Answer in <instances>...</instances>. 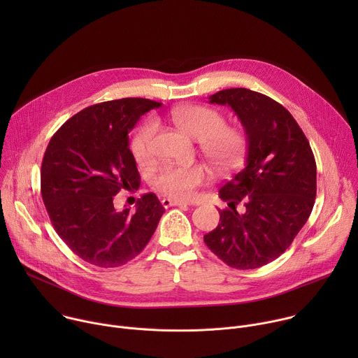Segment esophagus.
<instances>
[{
	"mask_svg": "<svg viewBox=\"0 0 358 358\" xmlns=\"http://www.w3.org/2000/svg\"><path fill=\"white\" fill-rule=\"evenodd\" d=\"M163 207L169 208V207H182V206H189V202L182 201V199H170V198H163L162 199Z\"/></svg>",
	"mask_w": 358,
	"mask_h": 358,
	"instance_id": "obj_1",
	"label": "esophagus"
}]
</instances>
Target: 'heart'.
<instances>
[{"label": "heart", "mask_w": 358, "mask_h": 358, "mask_svg": "<svg viewBox=\"0 0 358 358\" xmlns=\"http://www.w3.org/2000/svg\"><path fill=\"white\" fill-rule=\"evenodd\" d=\"M174 124L187 136L199 140L202 151L220 170L235 167L243 155L245 136L235 127H227L224 116L207 106H182L171 112ZM157 131L156 120H147L131 138V152L138 163H147L152 156V140ZM207 171L201 166H167L152 177V184L164 195L188 199L207 180Z\"/></svg>", "instance_id": "b5f03b06"}]
</instances>
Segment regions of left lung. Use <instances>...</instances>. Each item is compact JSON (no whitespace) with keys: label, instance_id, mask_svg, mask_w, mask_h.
Returning <instances> with one entry per match:
<instances>
[{"label":"left lung","instance_id":"obj_1","mask_svg":"<svg viewBox=\"0 0 358 358\" xmlns=\"http://www.w3.org/2000/svg\"><path fill=\"white\" fill-rule=\"evenodd\" d=\"M210 103L235 112L248 155L221 187L220 198L229 208L220 210V224L203 242L231 268H259L280 257L310 217L317 174L313 151L293 116L269 96L234 87L210 96Z\"/></svg>","mask_w":358,"mask_h":358}]
</instances>
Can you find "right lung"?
<instances>
[{"label":"right lung","instance_id":"1","mask_svg":"<svg viewBox=\"0 0 358 358\" xmlns=\"http://www.w3.org/2000/svg\"><path fill=\"white\" fill-rule=\"evenodd\" d=\"M162 103L126 97L89 106L50 138L41 167V194L57 234L85 262L117 268L145 248L166 208L144 194L136 211H117L115 195L140 185L129 131Z\"/></svg>","mask_w":358,"mask_h":358}]
</instances>
